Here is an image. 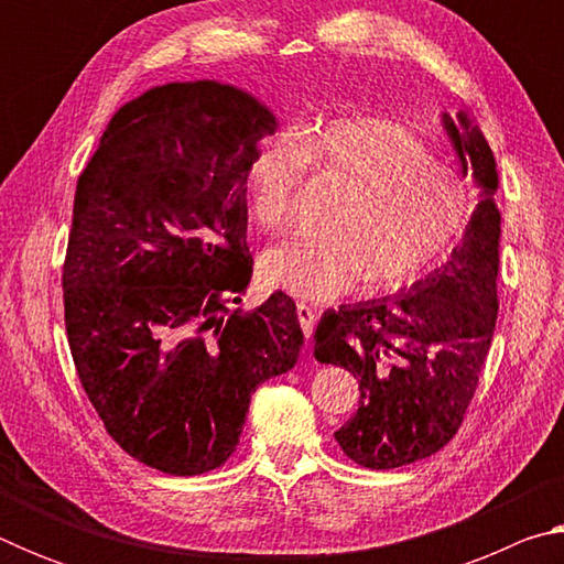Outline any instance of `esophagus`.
<instances>
[{
  "mask_svg": "<svg viewBox=\"0 0 564 564\" xmlns=\"http://www.w3.org/2000/svg\"><path fill=\"white\" fill-rule=\"evenodd\" d=\"M295 313H299V321H301V328L305 333V338H311L313 328H316V318H318L316 308H313V305H308V303H299V305H295Z\"/></svg>",
  "mask_w": 564,
  "mask_h": 564,
  "instance_id": "1",
  "label": "esophagus"
}]
</instances>
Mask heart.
Here are the masks:
<instances>
[{"label":"heart","instance_id":"b5f03b06","mask_svg":"<svg viewBox=\"0 0 564 564\" xmlns=\"http://www.w3.org/2000/svg\"><path fill=\"white\" fill-rule=\"evenodd\" d=\"M336 176L348 188L326 236L271 248L263 279L301 301H328L360 281L388 291L420 279L451 251L473 216V194L451 166L395 121L352 117L293 133L248 166L253 224L265 234L291 228L301 169Z\"/></svg>","mask_w":564,"mask_h":564}]
</instances>
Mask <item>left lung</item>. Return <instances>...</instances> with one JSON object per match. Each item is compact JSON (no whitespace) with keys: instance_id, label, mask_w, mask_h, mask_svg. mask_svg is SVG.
<instances>
[{"instance_id":"obj_1","label":"left lung","mask_w":564,"mask_h":564,"mask_svg":"<svg viewBox=\"0 0 564 564\" xmlns=\"http://www.w3.org/2000/svg\"><path fill=\"white\" fill-rule=\"evenodd\" d=\"M443 129L480 188V202L447 261L383 299L326 311L316 358L358 378L360 405L336 441L350 460L393 470L453 441L470 405L498 321V169L482 131L465 111L443 113Z\"/></svg>"}]
</instances>
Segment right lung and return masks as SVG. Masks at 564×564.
I'll list each match as a JSON object with an SVG mask.
<instances>
[{
  "label": "right lung",
  "instance_id": "right-lung-1",
  "mask_svg": "<svg viewBox=\"0 0 564 564\" xmlns=\"http://www.w3.org/2000/svg\"><path fill=\"white\" fill-rule=\"evenodd\" d=\"M275 113L231 84L171 82L113 113L76 181L64 321L76 373L133 460L191 477L224 465L256 388L289 373L303 330L251 281L246 176Z\"/></svg>",
  "mask_w": 564,
  "mask_h": 564
}]
</instances>
